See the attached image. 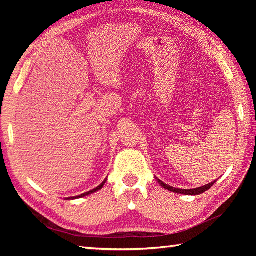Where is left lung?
Segmentation results:
<instances>
[{
    "mask_svg": "<svg viewBox=\"0 0 256 256\" xmlns=\"http://www.w3.org/2000/svg\"><path fill=\"white\" fill-rule=\"evenodd\" d=\"M157 180H158V182H159L164 189H166V190H168V191L175 192V193H180V194H184V196H198V194H200V193H204V192L207 191L208 189H210V188L212 187V186L214 184V182H216V180H214V182H210V184L202 186V187L196 188V189H178V188L172 187V186H168V184H164V182H161L160 180H158V178H157Z\"/></svg>",
    "mask_w": 256,
    "mask_h": 256,
    "instance_id": "obj_1",
    "label": "left lung"
}]
</instances>
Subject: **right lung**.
<instances>
[{
    "label": "right lung",
    "instance_id": "right-lung-1",
    "mask_svg": "<svg viewBox=\"0 0 256 256\" xmlns=\"http://www.w3.org/2000/svg\"><path fill=\"white\" fill-rule=\"evenodd\" d=\"M106 180L100 184L97 188H95V189H92V190H90V191H88V192H85V193H82L81 196H74V198H68L67 200H74V198H84V196H90V194H92V193H94V192H96V191H99L100 189H102V187H104V184H106Z\"/></svg>",
    "mask_w": 256,
    "mask_h": 256
}]
</instances>
